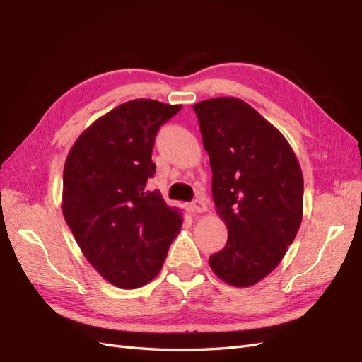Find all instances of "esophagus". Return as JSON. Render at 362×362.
I'll use <instances>...</instances> for the list:
<instances>
[{
  "label": "esophagus",
  "mask_w": 362,
  "mask_h": 362,
  "mask_svg": "<svg viewBox=\"0 0 362 362\" xmlns=\"http://www.w3.org/2000/svg\"><path fill=\"white\" fill-rule=\"evenodd\" d=\"M191 211H193V213L206 211V204H205L204 199H196V201L191 202Z\"/></svg>",
  "instance_id": "34e87169"
}]
</instances>
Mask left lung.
Segmentation results:
<instances>
[{
	"instance_id": "obj_1",
	"label": "left lung",
	"mask_w": 362,
	"mask_h": 362,
	"mask_svg": "<svg viewBox=\"0 0 362 362\" xmlns=\"http://www.w3.org/2000/svg\"><path fill=\"white\" fill-rule=\"evenodd\" d=\"M226 247L210 257L221 280L247 288L279 266L303 214V175L294 151L271 122L238 98L197 103Z\"/></svg>"
}]
</instances>
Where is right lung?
Listing matches in <instances>:
<instances>
[{"label":"right lung","instance_id":"add662e5","mask_svg":"<svg viewBox=\"0 0 362 362\" xmlns=\"http://www.w3.org/2000/svg\"><path fill=\"white\" fill-rule=\"evenodd\" d=\"M180 109L132 99L83 130L66 157L64 218L90 264L118 288L149 283L182 227L179 210L148 188L158 129Z\"/></svg>","mask_w":362,"mask_h":362}]
</instances>
